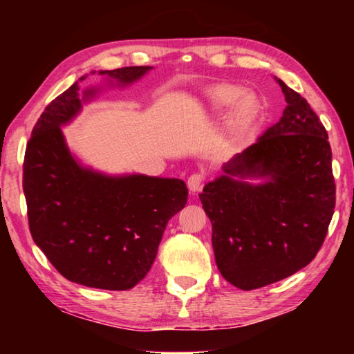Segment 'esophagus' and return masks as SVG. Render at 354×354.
<instances>
[{
    "label": "esophagus",
    "mask_w": 354,
    "mask_h": 354,
    "mask_svg": "<svg viewBox=\"0 0 354 354\" xmlns=\"http://www.w3.org/2000/svg\"><path fill=\"white\" fill-rule=\"evenodd\" d=\"M203 181H205V175H203V173H194V175H190L187 179V187L190 189V192L200 190Z\"/></svg>",
    "instance_id": "34e87169"
}]
</instances>
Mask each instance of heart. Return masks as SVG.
Returning <instances> with one entry per match:
<instances>
[{
	"label": "heart",
	"mask_w": 354,
	"mask_h": 354,
	"mask_svg": "<svg viewBox=\"0 0 354 354\" xmlns=\"http://www.w3.org/2000/svg\"><path fill=\"white\" fill-rule=\"evenodd\" d=\"M230 109L220 142L226 148L237 147L248 139L259 118V100L254 93L245 92L237 84H218L209 91L205 111L209 115H220Z\"/></svg>",
	"instance_id": "obj_1"
}]
</instances>
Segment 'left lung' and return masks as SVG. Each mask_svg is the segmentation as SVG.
<instances>
[{
    "mask_svg": "<svg viewBox=\"0 0 354 354\" xmlns=\"http://www.w3.org/2000/svg\"><path fill=\"white\" fill-rule=\"evenodd\" d=\"M277 81L287 103L283 117L200 194L218 270L242 290L306 267L325 241L335 206L326 129L301 95ZM245 177L264 181L250 185Z\"/></svg>",
    "mask_w": 354,
    "mask_h": 354,
    "instance_id": "1",
    "label": "left lung"
}]
</instances>
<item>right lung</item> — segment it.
Returning <instances> with one entry per match:
<instances>
[{"mask_svg":"<svg viewBox=\"0 0 354 354\" xmlns=\"http://www.w3.org/2000/svg\"><path fill=\"white\" fill-rule=\"evenodd\" d=\"M149 70L142 65L98 73L128 86ZM77 92L75 82L46 106L26 145L23 192L29 231L64 278L95 289L128 290L147 277L165 226L185 206L189 192L181 179L107 176L77 162L61 127L98 91L87 88L82 98Z\"/></svg>","mask_w":354,"mask_h":354,"instance_id":"obj_1","label":"right lung"}]
</instances>
